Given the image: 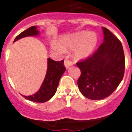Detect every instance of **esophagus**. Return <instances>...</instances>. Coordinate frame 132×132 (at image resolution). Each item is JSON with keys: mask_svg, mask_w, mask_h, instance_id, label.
<instances>
[{"mask_svg": "<svg viewBox=\"0 0 132 132\" xmlns=\"http://www.w3.org/2000/svg\"><path fill=\"white\" fill-rule=\"evenodd\" d=\"M71 65H72V62L71 61L68 60H65V61H64V65H65L66 68L68 69Z\"/></svg>", "mask_w": 132, "mask_h": 132, "instance_id": "esophagus-1", "label": "esophagus"}]
</instances>
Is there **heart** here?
Here are the masks:
<instances>
[{
    "instance_id": "1",
    "label": "heart",
    "mask_w": 132,
    "mask_h": 132,
    "mask_svg": "<svg viewBox=\"0 0 132 132\" xmlns=\"http://www.w3.org/2000/svg\"><path fill=\"white\" fill-rule=\"evenodd\" d=\"M97 44V37L94 32L86 31L77 32L61 40L60 44L54 43L52 49L59 53H63L66 50L75 49V55L78 59L90 56Z\"/></svg>"
}]
</instances>
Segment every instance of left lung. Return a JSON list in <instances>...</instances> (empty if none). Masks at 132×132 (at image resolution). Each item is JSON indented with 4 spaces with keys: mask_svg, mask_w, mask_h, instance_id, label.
<instances>
[{
    "mask_svg": "<svg viewBox=\"0 0 132 132\" xmlns=\"http://www.w3.org/2000/svg\"><path fill=\"white\" fill-rule=\"evenodd\" d=\"M104 38L90 57L77 63L81 75L77 84L84 96L99 100L109 96L122 80L125 69L124 50L120 41L103 27Z\"/></svg>",
    "mask_w": 132,
    "mask_h": 132,
    "instance_id": "1",
    "label": "left lung"
}]
</instances>
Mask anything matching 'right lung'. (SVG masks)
Returning a JSON list of instances; mask_svg holds the SVG:
<instances>
[{
    "label": "right lung",
    "mask_w": 132,
    "mask_h": 132,
    "mask_svg": "<svg viewBox=\"0 0 132 132\" xmlns=\"http://www.w3.org/2000/svg\"><path fill=\"white\" fill-rule=\"evenodd\" d=\"M38 34L39 31L37 29V27L32 26L17 36L14 42L23 37L38 35ZM63 62V60L55 61L48 58L46 75L38 91L29 96L23 95V97L37 103H44L50 100L56 92L60 78L65 71Z\"/></svg>",
    "instance_id": "obj_1"
}]
</instances>
